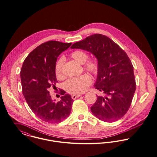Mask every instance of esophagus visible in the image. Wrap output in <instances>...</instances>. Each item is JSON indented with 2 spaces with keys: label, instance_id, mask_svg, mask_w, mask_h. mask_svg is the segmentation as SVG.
<instances>
[{
  "label": "esophagus",
  "instance_id": "34e87169",
  "mask_svg": "<svg viewBox=\"0 0 157 157\" xmlns=\"http://www.w3.org/2000/svg\"><path fill=\"white\" fill-rule=\"evenodd\" d=\"M80 96H81V94H76V95H72V98L73 100H75L76 98H77L79 97Z\"/></svg>",
  "mask_w": 157,
  "mask_h": 157
}]
</instances>
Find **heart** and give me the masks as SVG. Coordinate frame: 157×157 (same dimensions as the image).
Segmentation results:
<instances>
[{
  "mask_svg": "<svg viewBox=\"0 0 157 157\" xmlns=\"http://www.w3.org/2000/svg\"><path fill=\"white\" fill-rule=\"evenodd\" d=\"M71 57L77 62L83 64L84 69L89 72L96 75L99 71V63L95 59H89L88 55L83 50H77L72 52L71 54ZM64 63L63 57L59 58L55 66V73L56 76L58 79L63 77L62 68ZM92 82L91 78L86 74L69 78L66 81L64 87L67 92L76 95L84 92Z\"/></svg>",
  "mask_w": 157,
  "mask_h": 157,
  "instance_id": "heart-1",
  "label": "heart"
}]
</instances>
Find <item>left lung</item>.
<instances>
[{
  "label": "left lung",
  "mask_w": 157,
  "mask_h": 157,
  "mask_svg": "<svg viewBox=\"0 0 157 157\" xmlns=\"http://www.w3.org/2000/svg\"><path fill=\"white\" fill-rule=\"evenodd\" d=\"M91 52L99 63L94 84L105 96L97 97L91 107L94 115L102 121L113 122L128 112L136 90L133 66L126 52L110 38L100 34L87 37L71 47Z\"/></svg>",
  "instance_id": "8db88e82"
}]
</instances>
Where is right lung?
<instances>
[{
  "label": "right lung",
  "instance_id": "1",
  "mask_svg": "<svg viewBox=\"0 0 157 157\" xmlns=\"http://www.w3.org/2000/svg\"><path fill=\"white\" fill-rule=\"evenodd\" d=\"M71 44L57 41H48L40 44L26 57L21 70L25 99L33 112L46 122H60L71 111L74 100L70 95L65 94V91L61 90V100L55 102L48 91L57 82L55 73L57 57Z\"/></svg>",
  "mask_w": 157,
  "mask_h": 157
}]
</instances>
